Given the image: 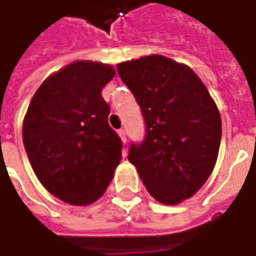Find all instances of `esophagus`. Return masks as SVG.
I'll list each match as a JSON object with an SVG mask.
<instances>
[{
    "label": "esophagus",
    "instance_id": "esophagus-1",
    "mask_svg": "<svg viewBox=\"0 0 256 256\" xmlns=\"http://www.w3.org/2000/svg\"><path fill=\"white\" fill-rule=\"evenodd\" d=\"M118 133H119V136H120V138H122V141L126 144V132L123 130V128H119L118 130Z\"/></svg>",
    "mask_w": 256,
    "mask_h": 256
}]
</instances>
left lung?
<instances>
[{
	"mask_svg": "<svg viewBox=\"0 0 256 256\" xmlns=\"http://www.w3.org/2000/svg\"><path fill=\"white\" fill-rule=\"evenodd\" d=\"M116 68L146 123L144 140L128 146V160L159 202L190 198L210 176L220 146V115L208 88L188 66L162 55Z\"/></svg>",
	"mask_w": 256,
	"mask_h": 256,
	"instance_id": "left-lung-1",
	"label": "left lung"
}]
</instances>
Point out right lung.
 Instances as JSON below:
<instances>
[{
  "instance_id": "obj_1",
  "label": "right lung",
  "mask_w": 256,
  "mask_h": 256,
  "mask_svg": "<svg viewBox=\"0 0 256 256\" xmlns=\"http://www.w3.org/2000/svg\"><path fill=\"white\" fill-rule=\"evenodd\" d=\"M114 68L78 60L46 78L23 120V144L41 184L72 205L102 196L122 159V140L108 123L101 96Z\"/></svg>"
}]
</instances>
